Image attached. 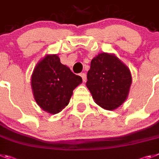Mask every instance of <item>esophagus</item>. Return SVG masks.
<instances>
[{
	"instance_id": "esophagus-1",
	"label": "esophagus",
	"mask_w": 159,
	"mask_h": 159,
	"mask_svg": "<svg viewBox=\"0 0 159 159\" xmlns=\"http://www.w3.org/2000/svg\"><path fill=\"white\" fill-rule=\"evenodd\" d=\"M80 76H81V78H82V80H83V82H84V83L86 82V79H87L86 74H85V73H81Z\"/></svg>"
}]
</instances>
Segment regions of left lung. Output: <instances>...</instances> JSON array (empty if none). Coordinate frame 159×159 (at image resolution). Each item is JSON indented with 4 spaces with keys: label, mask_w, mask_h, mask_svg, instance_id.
<instances>
[{
    "label": "left lung",
    "mask_w": 159,
    "mask_h": 159,
    "mask_svg": "<svg viewBox=\"0 0 159 159\" xmlns=\"http://www.w3.org/2000/svg\"><path fill=\"white\" fill-rule=\"evenodd\" d=\"M87 88L96 104L114 110L127 99L132 84L128 66L114 54L100 53L91 61L87 75Z\"/></svg>",
    "instance_id": "left-lung-1"
}]
</instances>
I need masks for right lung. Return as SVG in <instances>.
<instances>
[{"mask_svg": "<svg viewBox=\"0 0 159 159\" xmlns=\"http://www.w3.org/2000/svg\"><path fill=\"white\" fill-rule=\"evenodd\" d=\"M82 78L60 63L57 55H47L36 64L31 75L34 97L45 112L56 114L68 104Z\"/></svg>", "mask_w": 159, "mask_h": 159, "instance_id": "right-lung-1", "label": "right lung"}]
</instances>
